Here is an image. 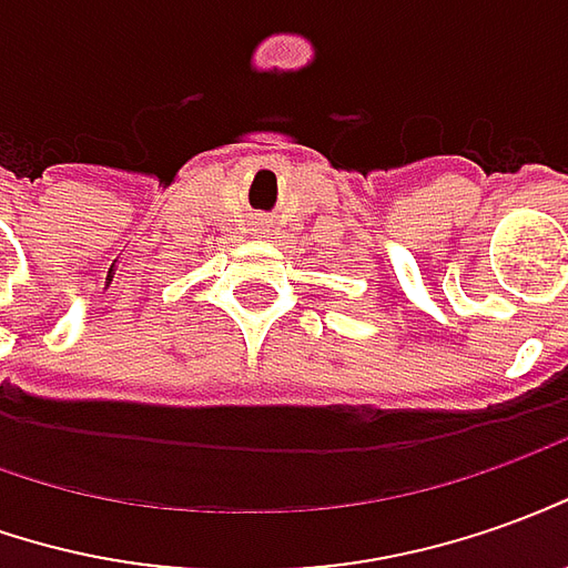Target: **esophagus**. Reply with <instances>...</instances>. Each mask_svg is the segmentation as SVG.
Here are the masks:
<instances>
[{"label": "esophagus", "instance_id": "esophagus-1", "mask_svg": "<svg viewBox=\"0 0 568 568\" xmlns=\"http://www.w3.org/2000/svg\"><path fill=\"white\" fill-rule=\"evenodd\" d=\"M256 229H260V232H265V222H256Z\"/></svg>", "mask_w": 568, "mask_h": 568}]
</instances>
